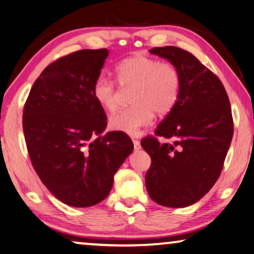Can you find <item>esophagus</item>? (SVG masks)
Returning a JSON list of instances; mask_svg holds the SVG:
<instances>
[{"instance_id": "1", "label": "esophagus", "mask_w": 254, "mask_h": 254, "mask_svg": "<svg viewBox=\"0 0 254 254\" xmlns=\"http://www.w3.org/2000/svg\"><path fill=\"white\" fill-rule=\"evenodd\" d=\"M132 142H133V148H134V151H139V149H140V142H139L138 140H135V139H132Z\"/></svg>"}]
</instances>
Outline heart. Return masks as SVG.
Wrapping results in <instances>:
<instances>
[{
  "label": "heart",
  "instance_id": "obj_1",
  "mask_svg": "<svg viewBox=\"0 0 254 254\" xmlns=\"http://www.w3.org/2000/svg\"><path fill=\"white\" fill-rule=\"evenodd\" d=\"M116 80L123 88L132 87L131 107L109 120L113 130L137 134L140 127L152 122L154 113L166 115L176 105L181 92V74L173 63L146 54H134L117 64ZM96 102L108 112L119 106L120 91L114 80L100 76L93 85Z\"/></svg>",
  "mask_w": 254,
  "mask_h": 254
}]
</instances>
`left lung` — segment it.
I'll list each match as a JSON object with an SVG mask.
<instances>
[{
  "label": "left lung",
  "mask_w": 254,
  "mask_h": 254,
  "mask_svg": "<svg viewBox=\"0 0 254 254\" xmlns=\"http://www.w3.org/2000/svg\"><path fill=\"white\" fill-rule=\"evenodd\" d=\"M149 53L167 59L181 74L176 105L141 146L152 163L145 182L149 197L166 207H187L208 192L222 171L234 134L229 98L219 77L184 49ZM159 137L173 143H161Z\"/></svg>",
  "instance_id": "8db88e82"
}]
</instances>
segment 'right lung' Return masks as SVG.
I'll return each mask as SVG.
<instances>
[{"label":"right lung","mask_w":254,"mask_h":254,"mask_svg":"<svg viewBox=\"0 0 254 254\" xmlns=\"http://www.w3.org/2000/svg\"><path fill=\"white\" fill-rule=\"evenodd\" d=\"M108 54L106 48L81 49L60 57L34 81L24 105L32 166L45 187L69 206L102 201L114 175L133 151L124 132L101 135L107 116L94 99L93 85Z\"/></svg>","instance_id":"right-lung-1"}]
</instances>
